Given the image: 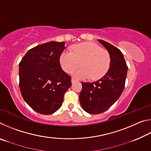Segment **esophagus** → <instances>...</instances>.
<instances>
[{
    "label": "esophagus",
    "mask_w": 151,
    "mask_h": 151,
    "mask_svg": "<svg viewBox=\"0 0 151 151\" xmlns=\"http://www.w3.org/2000/svg\"><path fill=\"white\" fill-rule=\"evenodd\" d=\"M78 81L76 80V79L72 78V79H71V82H72V83H76V82H77Z\"/></svg>",
    "instance_id": "1"
}]
</instances>
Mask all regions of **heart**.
I'll use <instances>...</instances> for the list:
<instances>
[{
  "label": "heart",
  "instance_id": "1",
  "mask_svg": "<svg viewBox=\"0 0 151 151\" xmlns=\"http://www.w3.org/2000/svg\"><path fill=\"white\" fill-rule=\"evenodd\" d=\"M63 69L72 73L81 65L82 68L73 73L76 78L99 80L106 75L111 66V58L108 50L92 42L76 45L72 52L64 50L59 58Z\"/></svg>",
  "mask_w": 151,
  "mask_h": 151
}]
</instances>
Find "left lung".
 <instances>
[{
	"mask_svg": "<svg viewBox=\"0 0 151 151\" xmlns=\"http://www.w3.org/2000/svg\"><path fill=\"white\" fill-rule=\"evenodd\" d=\"M109 51L111 63L108 72L94 83H82L79 101L88 113L97 114L106 111L118 100L124 90L128 66L119 48L103 40H98Z\"/></svg>",
	"mask_w": 151,
	"mask_h": 151,
	"instance_id": "left-lung-1",
	"label": "left lung"
}]
</instances>
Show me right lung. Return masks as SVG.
<instances>
[{"instance_id":"1","label":"right lung","mask_w":151,"mask_h":151,"mask_svg":"<svg viewBox=\"0 0 151 151\" xmlns=\"http://www.w3.org/2000/svg\"><path fill=\"white\" fill-rule=\"evenodd\" d=\"M65 42H48L30 49L19 63V87L25 102L36 112L50 114L62 106L71 77L60 65Z\"/></svg>"}]
</instances>
